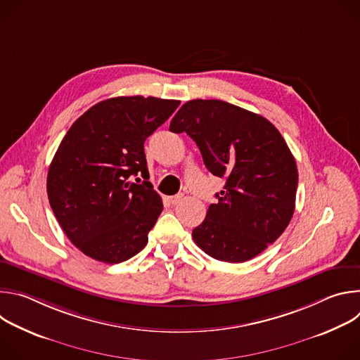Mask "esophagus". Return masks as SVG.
Returning <instances> with one entry per match:
<instances>
[{
    "instance_id": "34e87169",
    "label": "esophagus",
    "mask_w": 360,
    "mask_h": 360,
    "mask_svg": "<svg viewBox=\"0 0 360 360\" xmlns=\"http://www.w3.org/2000/svg\"><path fill=\"white\" fill-rule=\"evenodd\" d=\"M182 198H184V195L182 193H178V195H174V196H169L168 199H169V202L172 203V205H176V203H179L181 200H182Z\"/></svg>"
}]
</instances>
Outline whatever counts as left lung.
<instances>
[{"label":"left lung","instance_id":"left-lung-1","mask_svg":"<svg viewBox=\"0 0 360 360\" xmlns=\"http://www.w3.org/2000/svg\"><path fill=\"white\" fill-rule=\"evenodd\" d=\"M169 131L186 132L205 167L225 179L218 200L192 231L205 253L246 262L283 233L295 211L297 168L274 124L225 101L192 99L175 114Z\"/></svg>","mask_w":360,"mask_h":360}]
</instances>
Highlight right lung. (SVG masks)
Instances as JSON below:
<instances>
[{
  "label": "right lung",
  "instance_id": "right-lung-1",
  "mask_svg": "<svg viewBox=\"0 0 360 360\" xmlns=\"http://www.w3.org/2000/svg\"><path fill=\"white\" fill-rule=\"evenodd\" d=\"M178 105L155 96L110 98L81 115L61 141L48 169V199L68 239L89 258L120 264L148 243L164 205L146 181L143 142ZM132 176L146 181L135 184Z\"/></svg>",
  "mask_w": 360,
  "mask_h": 360
}]
</instances>
